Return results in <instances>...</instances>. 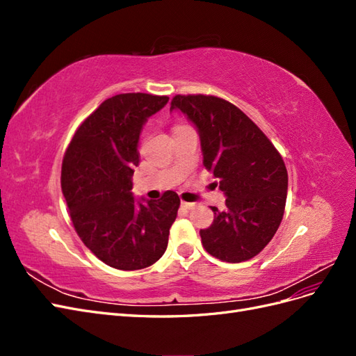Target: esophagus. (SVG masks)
<instances>
[{
	"label": "esophagus",
	"mask_w": 356,
	"mask_h": 356,
	"mask_svg": "<svg viewBox=\"0 0 356 356\" xmlns=\"http://www.w3.org/2000/svg\"><path fill=\"white\" fill-rule=\"evenodd\" d=\"M196 207V203H188V202H181V208L186 209V211H190Z\"/></svg>",
	"instance_id": "obj_1"
}]
</instances>
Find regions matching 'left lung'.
Masks as SVG:
<instances>
[{"label": "left lung", "mask_w": 356, "mask_h": 356, "mask_svg": "<svg viewBox=\"0 0 356 356\" xmlns=\"http://www.w3.org/2000/svg\"><path fill=\"white\" fill-rule=\"evenodd\" d=\"M179 111L196 127L203 165L224 193V209L212 207L213 222L200 230L212 257L241 263L272 241L282 221L288 174L273 144L233 104L204 95H177L170 113Z\"/></svg>", "instance_id": "left-lung-1"}]
</instances>
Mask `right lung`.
Here are the masks:
<instances>
[{
  "instance_id": "1",
  "label": "right lung",
  "mask_w": 356,
  "mask_h": 356,
  "mask_svg": "<svg viewBox=\"0 0 356 356\" xmlns=\"http://www.w3.org/2000/svg\"><path fill=\"white\" fill-rule=\"evenodd\" d=\"M168 96L122 93L104 101L77 129L62 163V191L83 243L118 270H139L165 254L179 197L136 199L134 169L147 120Z\"/></svg>"
}]
</instances>
